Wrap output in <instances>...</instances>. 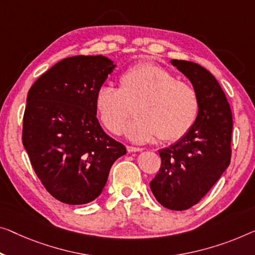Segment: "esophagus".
Wrapping results in <instances>:
<instances>
[{
    "instance_id": "1",
    "label": "esophagus",
    "mask_w": 255,
    "mask_h": 255,
    "mask_svg": "<svg viewBox=\"0 0 255 255\" xmlns=\"http://www.w3.org/2000/svg\"><path fill=\"white\" fill-rule=\"evenodd\" d=\"M127 151L128 152H138V151H142L140 147H136V146H127Z\"/></svg>"
}]
</instances>
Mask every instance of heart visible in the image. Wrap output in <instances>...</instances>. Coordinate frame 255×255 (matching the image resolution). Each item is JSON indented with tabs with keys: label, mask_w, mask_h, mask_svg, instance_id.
Returning a JSON list of instances; mask_svg holds the SVG:
<instances>
[{
	"label": "heart",
	"mask_w": 255,
	"mask_h": 255,
	"mask_svg": "<svg viewBox=\"0 0 255 255\" xmlns=\"http://www.w3.org/2000/svg\"><path fill=\"white\" fill-rule=\"evenodd\" d=\"M119 87L102 86L95 94V110L103 126L120 134L135 108L137 117L126 129L127 137L146 143L184 137L199 116V97L190 83L151 63H139L124 71Z\"/></svg>",
	"instance_id": "obj_1"
}]
</instances>
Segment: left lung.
<instances>
[{"instance_id":"8db88e82","label":"left lung","mask_w":255,"mask_h":255,"mask_svg":"<svg viewBox=\"0 0 255 255\" xmlns=\"http://www.w3.org/2000/svg\"><path fill=\"white\" fill-rule=\"evenodd\" d=\"M170 63L191 81L198 94L199 116L184 137L159 150L161 166L150 188L162 206L184 211L199 203L229 166L233 115L211 72L188 60Z\"/></svg>"}]
</instances>
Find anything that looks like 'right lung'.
I'll list each match as a JSON object with an SVG mask.
<instances>
[{"label": "right lung", "mask_w": 255, "mask_h": 255, "mask_svg": "<svg viewBox=\"0 0 255 255\" xmlns=\"http://www.w3.org/2000/svg\"><path fill=\"white\" fill-rule=\"evenodd\" d=\"M115 67L102 55L68 57L28 90L22 144L41 183L62 203L96 199L127 152L102 129L95 110V94Z\"/></svg>", "instance_id": "obj_1"}]
</instances>
